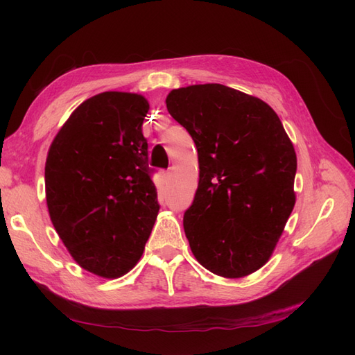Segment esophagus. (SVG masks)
I'll return each instance as SVG.
<instances>
[{
  "mask_svg": "<svg viewBox=\"0 0 355 355\" xmlns=\"http://www.w3.org/2000/svg\"><path fill=\"white\" fill-rule=\"evenodd\" d=\"M163 178H164V182L167 184V182L170 180V170H166V171H163Z\"/></svg>",
  "mask_w": 355,
  "mask_h": 355,
  "instance_id": "esophagus-1",
  "label": "esophagus"
}]
</instances>
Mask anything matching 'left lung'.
Returning a JSON list of instances; mask_svg holds the SVG:
<instances>
[{
    "label": "left lung",
    "instance_id": "obj_1",
    "mask_svg": "<svg viewBox=\"0 0 355 355\" xmlns=\"http://www.w3.org/2000/svg\"><path fill=\"white\" fill-rule=\"evenodd\" d=\"M166 103L198 151V188L184 214L192 253L225 278L257 271L296 201V153L280 118L263 101L222 84L171 90Z\"/></svg>",
    "mask_w": 355,
    "mask_h": 355
}]
</instances>
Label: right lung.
Here are the masks:
<instances>
[{
    "instance_id": "add662e5",
    "label": "right lung",
    "mask_w": 355,
    "mask_h": 355,
    "mask_svg": "<svg viewBox=\"0 0 355 355\" xmlns=\"http://www.w3.org/2000/svg\"><path fill=\"white\" fill-rule=\"evenodd\" d=\"M141 94L103 92L62 125L46 161L53 227L73 261L103 278L141 259L159 210L142 124Z\"/></svg>"
}]
</instances>
